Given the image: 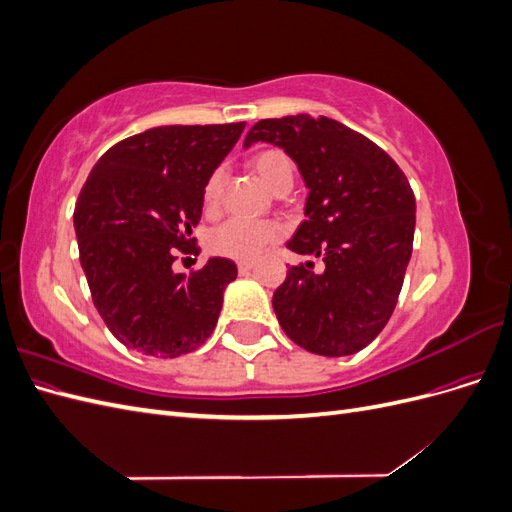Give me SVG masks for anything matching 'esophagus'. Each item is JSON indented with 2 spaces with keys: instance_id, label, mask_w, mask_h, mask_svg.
<instances>
[{
  "instance_id": "esophagus-1",
  "label": "esophagus",
  "mask_w": 512,
  "mask_h": 512,
  "mask_svg": "<svg viewBox=\"0 0 512 512\" xmlns=\"http://www.w3.org/2000/svg\"><path fill=\"white\" fill-rule=\"evenodd\" d=\"M252 267H254V260H239V262H237L239 273H247Z\"/></svg>"
}]
</instances>
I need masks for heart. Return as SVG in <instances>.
I'll return each mask as SVG.
<instances>
[{
    "mask_svg": "<svg viewBox=\"0 0 512 512\" xmlns=\"http://www.w3.org/2000/svg\"><path fill=\"white\" fill-rule=\"evenodd\" d=\"M250 168L258 175V179L267 185L271 192H277L292 185L294 179V164L286 151L277 147H262L254 151L250 160ZM224 188V170L215 168L209 173L203 185V209L207 213H215L220 207ZM282 237V226L275 222H243V220H228L220 226H215L207 235L209 252L232 258V260H252L256 258L267 245L275 243Z\"/></svg>",
    "mask_w": 512,
    "mask_h": 512,
    "instance_id": "b5f03b06",
    "label": "heart"
}]
</instances>
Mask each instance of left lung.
<instances>
[{"label":"left lung","instance_id":"obj_1","mask_svg":"<svg viewBox=\"0 0 512 512\" xmlns=\"http://www.w3.org/2000/svg\"><path fill=\"white\" fill-rule=\"evenodd\" d=\"M280 145L307 185V220L288 250L320 256L318 275L290 267L273 292L284 333L322 356L374 342L389 322L412 254L416 203L397 162L367 136L329 117L260 119L243 145Z\"/></svg>","mask_w":512,"mask_h":512}]
</instances>
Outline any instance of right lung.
Instances as JSON below:
<instances>
[{
    "mask_svg": "<svg viewBox=\"0 0 512 512\" xmlns=\"http://www.w3.org/2000/svg\"><path fill=\"white\" fill-rule=\"evenodd\" d=\"M245 128L160 126L123 138L91 168L74 207L79 256L91 299L119 342L175 359L203 346L218 322L228 258L190 275L173 273L177 254H198L192 228L203 185Z\"/></svg>",
    "mask_w": 512,
    "mask_h": 512,
    "instance_id": "add662e5",
    "label": "right lung"
}]
</instances>
